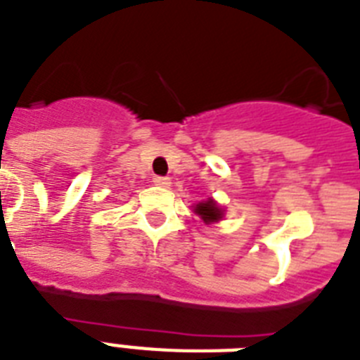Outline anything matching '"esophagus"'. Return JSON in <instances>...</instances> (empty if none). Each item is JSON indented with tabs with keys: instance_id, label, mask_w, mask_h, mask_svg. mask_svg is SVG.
Masks as SVG:
<instances>
[{
	"instance_id": "esophagus-1",
	"label": "esophagus",
	"mask_w": 360,
	"mask_h": 360,
	"mask_svg": "<svg viewBox=\"0 0 360 360\" xmlns=\"http://www.w3.org/2000/svg\"><path fill=\"white\" fill-rule=\"evenodd\" d=\"M153 183H155L157 186H162V188H168V186L172 185L170 177H161V175H157L155 179H153Z\"/></svg>"
}]
</instances>
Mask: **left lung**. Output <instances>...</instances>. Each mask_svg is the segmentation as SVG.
I'll list each match as a JSON object with an SVG mask.
<instances>
[{"mask_svg": "<svg viewBox=\"0 0 360 360\" xmlns=\"http://www.w3.org/2000/svg\"><path fill=\"white\" fill-rule=\"evenodd\" d=\"M194 212L198 214V216L203 219V223H207V225L219 221V219L223 217V208L210 198H208L207 201H201V203L195 205Z\"/></svg>", "mask_w": 360, "mask_h": 360, "instance_id": "left-lung-1", "label": "left lung"}]
</instances>
